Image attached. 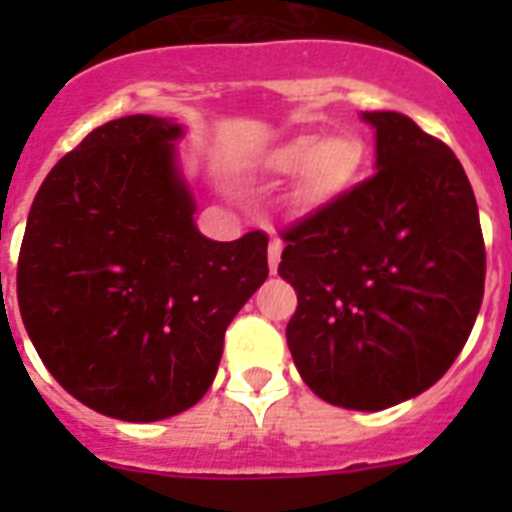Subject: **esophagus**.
Masks as SVG:
<instances>
[{
  "label": "esophagus",
  "instance_id": "34e87169",
  "mask_svg": "<svg viewBox=\"0 0 512 512\" xmlns=\"http://www.w3.org/2000/svg\"><path fill=\"white\" fill-rule=\"evenodd\" d=\"M279 259H282V241H279V238H271V243H269V271L271 274H277Z\"/></svg>",
  "mask_w": 512,
  "mask_h": 512
}]
</instances>
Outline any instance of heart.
Returning a JSON list of instances; mask_svg holds the SVG:
<instances>
[{
	"mask_svg": "<svg viewBox=\"0 0 512 512\" xmlns=\"http://www.w3.org/2000/svg\"><path fill=\"white\" fill-rule=\"evenodd\" d=\"M269 166L279 174H302L305 205H323L346 192L364 169L366 148L356 135L302 133L269 153Z\"/></svg>",
	"mask_w": 512,
	"mask_h": 512,
	"instance_id": "b5f03b06",
	"label": "heart"
}]
</instances>
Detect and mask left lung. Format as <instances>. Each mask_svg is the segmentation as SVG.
I'll list each match as a JSON object with an SVG mask.
<instances>
[{"label":"left lung","mask_w":512,"mask_h":512,"mask_svg":"<svg viewBox=\"0 0 512 512\" xmlns=\"http://www.w3.org/2000/svg\"><path fill=\"white\" fill-rule=\"evenodd\" d=\"M374 174L284 230L287 343L320 400L384 410L438 382L485 295V241L459 158L400 112H361Z\"/></svg>","instance_id":"left-lung-1"}]
</instances>
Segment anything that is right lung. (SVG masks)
I'll use <instances>...</instances> for the list:
<instances>
[{"instance_id":"obj_1","label":"right lung","mask_w":512,"mask_h":512,"mask_svg":"<svg viewBox=\"0 0 512 512\" xmlns=\"http://www.w3.org/2000/svg\"><path fill=\"white\" fill-rule=\"evenodd\" d=\"M179 122L94 128L40 184L17 302L45 369L87 408L153 423L202 400L225 328L266 282L261 230L210 241L176 161Z\"/></svg>"}]
</instances>
